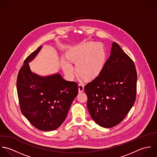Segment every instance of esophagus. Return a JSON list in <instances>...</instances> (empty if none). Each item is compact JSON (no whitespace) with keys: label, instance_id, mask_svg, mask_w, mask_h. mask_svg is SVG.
<instances>
[{"label":"esophagus","instance_id":"34e87169","mask_svg":"<svg viewBox=\"0 0 157 157\" xmlns=\"http://www.w3.org/2000/svg\"><path fill=\"white\" fill-rule=\"evenodd\" d=\"M84 84L82 83H80L79 85H78V89H79V93H81L84 91Z\"/></svg>","mask_w":157,"mask_h":157}]
</instances>
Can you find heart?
I'll return each instance as SVG.
<instances>
[{
  "mask_svg": "<svg viewBox=\"0 0 157 157\" xmlns=\"http://www.w3.org/2000/svg\"><path fill=\"white\" fill-rule=\"evenodd\" d=\"M105 51L101 44L88 42L74 46L67 53V58L62 59V65L65 73L70 78L75 73L72 63L76 64L78 73L87 79L97 77L102 71L105 61Z\"/></svg>",
  "mask_w": 157,
  "mask_h": 157,
  "instance_id": "b5f03b06",
  "label": "heart"
}]
</instances>
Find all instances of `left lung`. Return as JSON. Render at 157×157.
<instances>
[{"label": "left lung", "instance_id": "left-lung-1", "mask_svg": "<svg viewBox=\"0 0 157 157\" xmlns=\"http://www.w3.org/2000/svg\"><path fill=\"white\" fill-rule=\"evenodd\" d=\"M136 82L133 61L113 42L100 74L84 87L87 109L94 122L105 128L120 123L135 101Z\"/></svg>", "mask_w": 157, "mask_h": 157}]
</instances>
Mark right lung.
Returning <instances> with one entry per match:
<instances>
[{
	"label": "right lung",
	"mask_w": 157,
	"mask_h": 157,
	"mask_svg": "<svg viewBox=\"0 0 157 157\" xmlns=\"http://www.w3.org/2000/svg\"><path fill=\"white\" fill-rule=\"evenodd\" d=\"M42 46L24 61L17 78V91L22 114L39 130L52 131L63 124L70 105L78 95L76 82L63 79L59 73L39 76L30 70L29 63Z\"/></svg>",
	"instance_id": "add662e5"
}]
</instances>
